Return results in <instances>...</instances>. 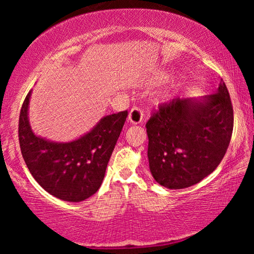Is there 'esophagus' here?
I'll return each instance as SVG.
<instances>
[{
  "mask_svg": "<svg viewBox=\"0 0 254 254\" xmlns=\"http://www.w3.org/2000/svg\"><path fill=\"white\" fill-rule=\"evenodd\" d=\"M144 117V112L140 106H133L130 113H128V121L132 124H139L142 122Z\"/></svg>",
  "mask_w": 254,
  "mask_h": 254,
  "instance_id": "esophagus-1",
  "label": "esophagus"
}]
</instances>
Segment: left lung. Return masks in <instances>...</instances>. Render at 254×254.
I'll list each match as a JSON object with an SVG mask.
<instances>
[{"label": "left lung", "instance_id": "1", "mask_svg": "<svg viewBox=\"0 0 254 254\" xmlns=\"http://www.w3.org/2000/svg\"><path fill=\"white\" fill-rule=\"evenodd\" d=\"M233 105L224 81L203 101L174 98L145 124L150 171L158 184L182 189L217 168L233 132Z\"/></svg>", "mask_w": 254, "mask_h": 254}]
</instances>
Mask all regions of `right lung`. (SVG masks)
<instances>
[{
    "mask_svg": "<svg viewBox=\"0 0 254 254\" xmlns=\"http://www.w3.org/2000/svg\"><path fill=\"white\" fill-rule=\"evenodd\" d=\"M31 91L19 118V142L25 165L37 183L55 197L81 201L95 194L122 131L127 111L107 115L93 130L69 143H55L33 134L28 121Z\"/></svg>",
    "mask_w": 254,
    "mask_h": 254,
    "instance_id": "1",
    "label": "right lung"
}]
</instances>
